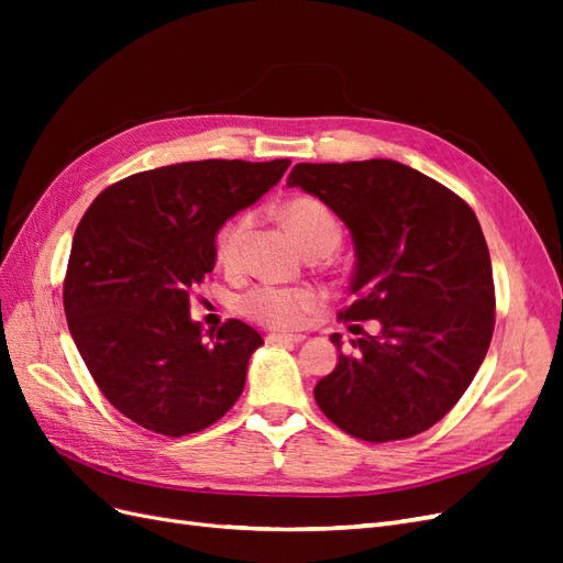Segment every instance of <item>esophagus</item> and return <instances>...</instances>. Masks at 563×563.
Listing matches in <instances>:
<instances>
[{
  "instance_id": "esophagus-1",
  "label": "esophagus",
  "mask_w": 563,
  "mask_h": 563,
  "mask_svg": "<svg viewBox=\"0 0 563 563\" xmlns=\"http://www.w3.org/2000/svg\"><path fill=\"white\" fill-rule=\"evenodd\" d=\"M305 335H284V333H269L267 335V343H275V345H298L302 343Z\"/></svg>"
}]
</instances>
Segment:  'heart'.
<instances>
[{
  "instance_id": "heart-1",
  "label": "heart",
  "mask_w": 563,
  "mask_h": 563,
  "mask_svg": "<svg viewBox=\"0 0 563 563\" xmlns=\"http://www.w3.org/2000/svg\"><path fill=\"white\" fill-rule=\"evenodd\" d=\"M284 220L288 228L310 251L319 244H335L340 240V228L333 213L323 201L314 197H296L284 207ZM251 228V216L244 213L234 218L223 230L218 232L216 240V258L223 267H236L242 261L244 240ZM321 305V294L312 286H277V284H261L251 288L242 296L240 308L242 312L275 331H294L305 321L310 312Z\"/></svg>"
}]
</instances>
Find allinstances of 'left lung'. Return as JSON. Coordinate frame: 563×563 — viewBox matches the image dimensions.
Masks as SVG:
<instances>
[{
  "instance_id": "obj_1",
  "label": "left lung",
  "mask_w": 563,
  "mask_h": 563,
  "mask_svg": "<svg viewBox=\"0 0 563 563\" xmlns=\"http://www.w3.org/2000/svg\"><path fill=\"white\" fill-rule=\"evenodd\" d=\"M288 187L314 195L354 242L345 321L378 319L314 387L331 422L364 441L420 434L479 371L496 323L490 255L467 203L395 159L296 164ZM331 343L343 350L340 335Z\"/></svg>"
}]
</instances>
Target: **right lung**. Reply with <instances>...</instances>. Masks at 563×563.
I'll return each instance as SVG.
<instances>
[{"label":"right lung","instance_id":"add662e5","mask_svg":"<svg viewBox=\"0 0 563 563\" xmlns=\"http://www.w3.org/2000/svg\"><path fill=\"white\" fill-rule=\"evenodd\" d=\"M288 159L183 162L100 192L77 225L63 286L67 327L106 399L166 437L209 428L240 399L261 333L230 319L211 340L190 296L216 265V236Z\"/></svg>","mask_w":563,"mask_h":563}]
</instances>
